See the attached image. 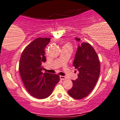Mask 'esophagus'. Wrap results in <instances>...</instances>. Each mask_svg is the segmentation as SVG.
Instances as JSON below:
<instances>
[{
  "label": "esophagus",
  "instance_id": "esophagus-1",
  "mask_svg": "<svg viewBox=\"0 0 120 120\" xmlns=\"http://www.w3.org/2000/svg\"><path fill=\"white\" fill-rule=\"evenodd\" d=\"M60 79H61V80H64V79H66V77L63 76H60Z\"/></svg>",
  "mask_w": 120,
  "mask_h": 120
}]
</instances>
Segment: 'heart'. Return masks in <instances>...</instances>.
I'll use <instances>...</instances> for the list:
<instances>
[{
	"instance_id": "b5f03b06",
	"label": "heart",
	"mask_w": 120,
	"mask_h": 120,
	"mask_svg": "<svg viewBox=\"0 0 120 120\" xmlns=\"http://www.w3.org/2000/svg\"><path fill=\"white\" fill-rule=\"evenodd\" d=\"M63 47H66V48H72V45L70 43H67L64 45Z\"/></svg>"
}]
</instances>
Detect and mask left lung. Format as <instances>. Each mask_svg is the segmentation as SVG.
Listing matches in <instances>:
<instances>
[{"label": "left lung", "mask_w": 120, "mask_h": 120, "mask_svg": "<svg viewBox=\"0 0 120 120\" xmlns=\"http://www.w3.org/2000/svg\"><path fill=\"white\" fill-rule=\"evenodd\" d=\"M77 41L80 38L76 37ZM73 66L79 71L78 78L72 81L73 86L68 90L72 98L81 99L92 92L99 79L100 64L98 56L93 47L88 43L79 46Z\"/></svg>", "instance_id": "1"}]
</instances>
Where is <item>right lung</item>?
I'll list each match as a JSON object with an SVG mask.
<instances>
[{"label": "right lung", "mask_w": 120, "mask_h": 120, "mask_svg": "<svg viewBox=\"0 0 120 120\" xmlns=\"http://www.w3.org/2000/svg\"><path fill=\"white\" fill-rule=\"evenodd\" d=\"M50 38H38L26 47L21 55L19 70L24 86L32 96L45 99L51 95L60 81L59 75L42 72L46 61L44 49Z\"/></svg>", "instance_id": "add662e5"}]
</instances>
